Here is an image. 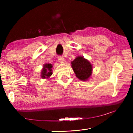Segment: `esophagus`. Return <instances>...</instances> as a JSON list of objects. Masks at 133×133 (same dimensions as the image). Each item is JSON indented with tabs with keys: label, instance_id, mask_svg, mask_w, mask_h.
Here are the masks:
<instances>
[{
	"label": "esophagus",
	"instance_id": "esophagus-1",
	"mask_svg": "<svg viewBox=\"0 0 133 133\" xmlns=\"http://www.w3.org/2000/svg\"><path fill=\"white\" fill-rule=\"evenodd\" d=\"M58 61L60 63H65L64 58V57H63L62 56H59V57H58Z\"/></svg>",
	"mask_w": 133,
	"mask_h": 133
}]
</instances>
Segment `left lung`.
<instances>
[{"mask_svg": "<svg viewBox=\"0 0 133 133\" xmlns=\"http://www.w3.org/2000/svg\"><path fill=\"white\" fill-rule=\"evenodd\" d=\"M71 67L78 79L87 80L92 73V65L82 56H78L71 62Z\"/></svg>", "mask_w": 133, "mask_h": 133, "instance_id": "obj_1", "label": "left lung"}]
</instances>
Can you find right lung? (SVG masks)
<instances>
[{"instance_id":"add662e5","label":"right lung","mask_w":133,"mask_h":133,"mask_svg":"<svg viewBox=\"0 0 133 133\" xmlns=\"http://www.w3.org/2000/svg\"><path fill=\"white\" fill-rule=\"evenodd\" d=\"M52 65L51 64H45L42 71V77L43 78H49L52 75Z\"/></svg>"}]
</instances>
